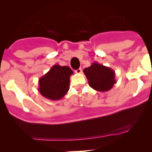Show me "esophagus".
Listing matches in <instances>:
<instances>
[{"instance_id": "obj_1", "label": "esophagus", "mask_w": 152, "mask_h": 152, "mask_svg": "<svg viewBox=\"0 0 152 152\" xmlns=\"http://www.w3.org/2000/svg\"><path fill=\"white\" fill-rule=\"evenodd\" d=\"M75 72L77 73V74H80V73L82 72V69H81V68H79V69L75 71Z\"/></svg>"}]
</instances>
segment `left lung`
Here are the masks:
<instances>
[{
  "label": "left lung",
  "instance_id": "1",
  "mask_svg": "<svg viewBox=\"0 0 152 152\" xmlns=\"http://www.w3.org/2000/svg\"><path fill=\"white\" fill-rule=\"evenodd\" d=\"M83 72L89 85L98 92H107L116 83L115 72L111 68L102 65L98 62L92 63L90 67L85 68Z\"/></svg>",
  "mask_w": 152,
  "mask_h": 152
}]
</instances>
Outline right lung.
I'll return each instance as SVG.
<instances>
[{
    "label": "right lung",
    "instance_id": "right-lung-1",
    "mask_svg": "<svg viewBox=\"0 0 152 152\" xmlns=\"http://www.w3.org/2000/svg\"><path fill=\"white\" fill-rule=\"evenodd\" d=\"M73 72L67 66L54 65L39 80V92L44 98L61 100L69 89V77Z\"/></svg>",
    "mask_w": 152,
    "mask_h": 152
}]
</instances>
